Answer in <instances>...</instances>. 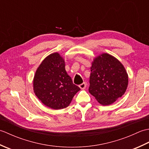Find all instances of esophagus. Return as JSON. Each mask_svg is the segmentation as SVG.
Instances as JSON below:
<instances>
[{
	"instance_id": "obj_1",
	"label": "esophagus",
	"mask_w": 149,
	"mask_h": 149,
	"mask_svg": "<svg viewBox=\"0 0 149 149\" xmlns=\"http://www.w3.org/2000/svg\"><path fill=\"white\" fill-rule=\"evenodd\" d=\"M79 86V88H81V90H84V89H85V88H86V83H83L81 84Z\"/></svg>"
}]
</instances>
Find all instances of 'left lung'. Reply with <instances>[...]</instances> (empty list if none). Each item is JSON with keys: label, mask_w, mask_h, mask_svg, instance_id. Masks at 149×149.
I'll return each mask as SVG.
<instances>
[{"label": "left lung", "mask_w": 149, "mask_h": 149, "mask_svg": "<svg viewBox=\"0 0 149 149\" xmlns=\"http://www.w3.org/2000/svg\"><path fill=\"white\" fill-rule=\"evenodd\" d=\"M128 85V75L115 57L102 54L93 60L91 67L89 92L104 106L121 97Z\"/></svg>", "instance_id": "obj_1"}]
</instances>
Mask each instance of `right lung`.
Instances as JSON below:
<instances>
[{
  "instance_id": "right-lung-1",
  "label": "right lung",
  "mask_w": 149,
  "mask_h": 149,
  "mask_svg": "<svg viewBox=\"0 0 149 149\" xmlns=\"http://www.w3.org/2000/svg\"><path fill=\"white\" fill-rule=\"evenodd\" d=\"M34 91L43 104L54 109L68 107L81 89L73 83L58 53L48 56L38 68L33 80Z\"/></svg>"
}]
</instances>
